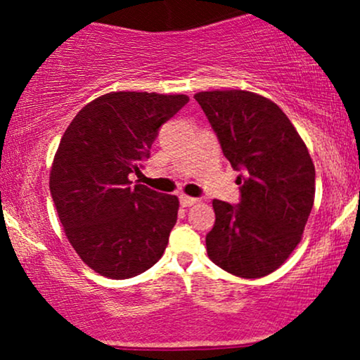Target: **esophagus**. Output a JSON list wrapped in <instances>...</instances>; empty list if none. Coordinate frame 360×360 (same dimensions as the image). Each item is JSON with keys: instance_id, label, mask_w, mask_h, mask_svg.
I'll list each match as a JSON object with an SVG mask.
<instances>
[{"instance_id": "34e87169", "label": "esophagus", "mask_w": 360, "mask_h": 360, "mask_svg": "<svg viewBox=\"0 0 360 360\" xmlns=\"http://www.w3.org/2000/svg\"><path fill=\"white\" fill-rule=\"evenodd\" d=\"M179 201H181V205L184 206V208H188V206H193V205L198 203L196 198L186 196V194H179Z\"/></svg>"}]
</instances>
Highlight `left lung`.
Here are the masks:
<instances>
[{
  "label": "left lung",
  "instance_id": "obj_1",
  "mask_svg": "<svg viewBox=\"0 0 360 360\" xmlns=\"http://www.w3.org/2000/svg\"><path fill=\"white\" fill-rule=\"evenodd\" d=\"M194 100L223 155L240 171V203L213 200L208 257L238 278H264L286 262L303 237L315 201L313 160L284 111L267 98L225 89L201 91Z\"/></svg>",
  "mask_w": 360,
  "mask_h": 360
}]
</instances>
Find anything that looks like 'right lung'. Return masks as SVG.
I'll list each match as a JSON object with an SVG mask.
<instances>
[{"instance_id": "add662e5", "label": "right lung", "mask_w": 360, "mask_h": 360, "mask_svg": "<svg viewBox=\"0 0 360 360\" xmlns=\"http://www.w3.org/2000/svg\"><path fill=\"white\" fill-rule=\"evenodd\" d=\"M186 94L118 91L96 98L62 135L51 169V194L65 237L98 274L128 279L162 257L179 200L131 186L159 128Z\"/></svg>"}]
</instances>
